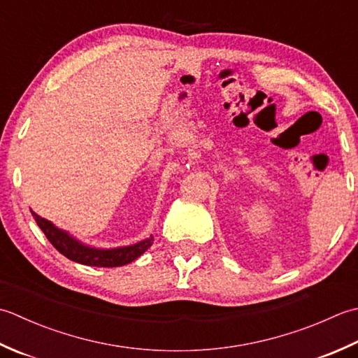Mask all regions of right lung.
I'll list each match as a JSON object with an SVG mask.
<instances>
[{
  "label": "right lung",
  "instance_id": "1",
  "mask_svg": "<svg viewBox=\"0 0 358 358\" xmlns=\"http://www.w3.org/2000/svg\"><path fill=\"white\" fill-rule=\"evenodd\" d=\"M34 220L38 224V227L45 233L49 243L52 244L55 249L71 261L80 262L83 266H94V267H119L129 264L131 261L137 259L143 252H147L152 245L155 238L150 236L148 239L141 241L134 245L129 247H120V249H111V250H101V249H92V247H86L80 244L72 236H69L66 231L57 229L52 222H49L45 217H40L32 211Z\"/></svg>",
  "mask_w": 358,
  "mask_h": 358
}]
</instances>
